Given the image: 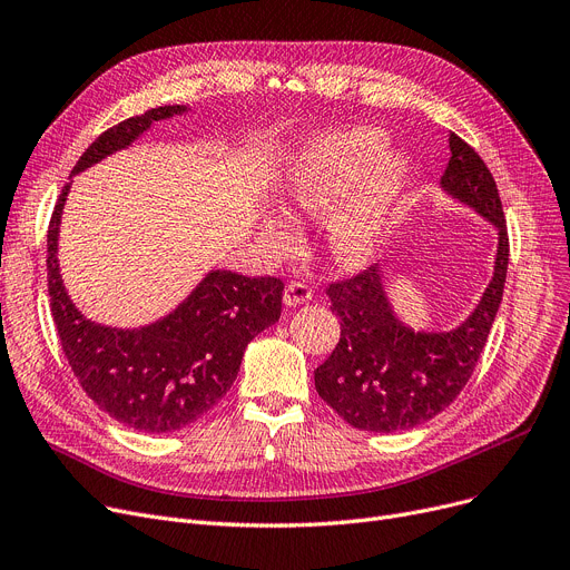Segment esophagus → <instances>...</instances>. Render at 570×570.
I'll use <instances>...</instances> for the list:
<instances>
[{
	"label": "esophagus",
	"instance_id": "1",
	"mask_svg": "<svg viewBox=\"0 0 570 570\" xmlns=\"http://www.w3.org/2000/svg\"><path fill=\"white\" fill-rule=\"evenodd\" d=\"M312 301V288L305 284V282H291L286 288H284V303L288 307H295V305H303Z\"/></svg>",
	"mask_w": 570,
	"mask_h": 570
}]
</instances>
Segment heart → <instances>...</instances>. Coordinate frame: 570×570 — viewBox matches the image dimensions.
<instances>
[{"label": "heart", "instance_id": "b5f03b06", "mask_svg": "<svg viewBox=\"0 0 570 570\" xmlns=\"http://www.w3.org/2000/svg\"><path fill=\"white\" fill-rule=\"evenodd\" d=\"M385 149L387 136L372 127L325 134L293 157L284 179L291 213L327 219V249L351 269L381 256L415 187V161ZM261 239L269 254L291 256L301 247V230L286 217H265Z\"/></svg>", "mask_w": 570, "mask_h": 570}]
</instances>
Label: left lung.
Returning <instances> with one entry per match:
<instances>
[{"label": "left lung", "mask_w": 570, "mask_h": 570, "mask_svg": "<svg viewBox=\"0 0 570 570\" xmlns=\"http://www.w3.org/2000/svg\"><path fill=\"white\" fill-rule=\"evenodd\" d=\"M448 142L451 161L441 189L497 228L494 273L475 309L443 333L415 331L400 321L379 265L325 288L331 309L340 316L342 337L331 357L314 370V383L321 400L355 430L402 432L451 406L473 374L501 305L508 230L494 177L460 136L451 134Z\"/></svg>", "instance_id": "obj_1"}]
</instances>
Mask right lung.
Wrapping results in <instances>:
<instances>
[{
    "label": "right lung",
    "mask_w": 570,
    "mask_h": 570,
    "mask_svg": "<svg viewBox=\"0 0 570 570\" xmlns=\"http://www.w3.org/2000/svg\"><path fill=\"white\" fill-rule=\"evenodd\" d=\"M159 106L125 119L89 145L71 175L138 140L159 119L187 112ZM71 183L48 226V293L67 361L87 397L117 423L147 434L177 432L213 409L239 372L247 344L279 321L284 282L209 269L164 318L142 327H110L80 314L59 275L57 243Z\"/></svg>",
    "instance_id": "1"
}]
</instances>
